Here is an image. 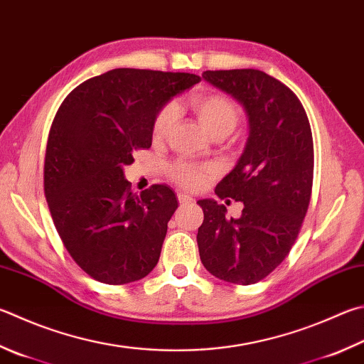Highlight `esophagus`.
Returning <instances> with one entry per match:
<instances>
[{
	"instance_id": "esophagus-1",
	"label": "esophagus",
	"mask_w": 364,
	"mask_h": 364,
	"mask_svg": "<svg viewBox=\"0 0 364 364\" xmlns=\"http://www.w3.org/2000/svg\"><path fill=\"white\" fill-rule=\"evenodd\" d=\"M193 200H194L193 197L188 196V194H183V193L178 194V202H180L181 205H188V203H191Z\"/></svg>"
}]
</instances>
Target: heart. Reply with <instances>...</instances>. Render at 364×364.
Wrapping results in <instances>:
<instances>
[{
  "mask_svg": "<svg viewBox=\"0 0 364 364\" xmlns=\"http://www.w3.org/2000/svg\"><path fill=\"white\" fill-rule=\"evenodd\" d=\"M191 108L196 113L202 127L208 134L216 138H224L232 132L239 124V108L230 98L220 94H202L191 98ZM176 111L173 105H165L154 117L153 122V138L156 141L164 140L168 135L171 125L175 122ZM207 167H197L188 162H176L170 168V178L181 188H199L205 176L208 173Z\"/></svg>",
  "mask_w": 364,
  "mask_h": 364,
  "instance_id": "heart-1",
  "label": "heart"
}]
</instances>
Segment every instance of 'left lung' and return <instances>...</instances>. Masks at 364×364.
Returning <instances> with one entry per match:
<instances>
[{
	"label": "left lung",
	"instance_id": "obj_1",
	"mask_svg": "<svg viewBox=\"0 0 364 364\" xmlns=\"http://www.w3.org/2000/svg\"><path fill=\"white\" fill-rule=\"evenodd\" d=\"M202 77L245 108L250 135L215 189L220 199L243 202L242 216L228 218L216 200L197 202L200 261L220 280L253 285L280 266L299 235L312 194V130L294 92L264 71H203Z\"/></svg>",
	"mask_w": 364,
	"mask_h": 364
}]
</instances>
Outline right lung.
Wrapping results in <instances>:
<instances>
[{"label": "right lung", "instance_id": "right-lung-1", "mask_svg": "<svg viewBox=\"0 0 364 364\" xmlns=\"http://www.w3.org/2000/svg\"><path fill=\"white\" fill-rule=\"evenodd\" d=\"M197 82L191 73L116 68L79 84L58 108L44 194L65 248L92 279L124 285L159 261L175 193L153 184L132 194L124 167L151 148L157 111Z\"/></svg>", "mask_w": 364, "mask_h": 364}]
</instances>
